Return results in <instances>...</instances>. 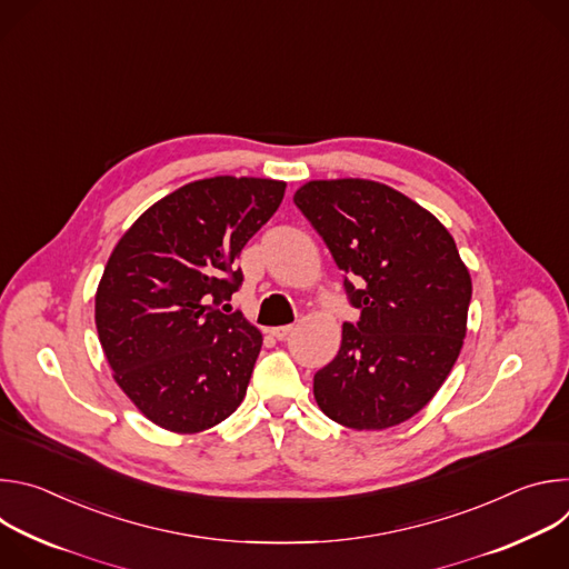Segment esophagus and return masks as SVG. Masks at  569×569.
Instances as JSON below:
<instances>
[{
    "label": "esophagus",
    "mask_w": 569,
    "mask_h": 569,
    "mask_svg": "<svg viewBox=\"0 0 569 569\" xmlns=\"http://www.w3.org/2000/svg\"><path fill=\"white\" fill-rule=\"evenodd\" d=\"M292 331H295L292 323H286V327H277V329H272V336H274L277 340H286Z\"/></svg>",
    "instance_id": "34e87169"
}]
</instances>
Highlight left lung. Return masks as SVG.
Returning a JSON list of instances; mask_svg holds the SVG:
<instances>
[{"label":"left lung","instance_id":"8db88e82","mask_svg":"<svg viewBox=\"0 0 569 569\" xmlns=\"http://www.w3.org/2000/svg\"><path fill=\"white\" fill-rule=\"evenodd\" d=\"M297 209L345 272L360 310L338 356L315 373L319 410L353 430L415 417L439 391L466 338L472 283L448 229L402 193L369 180H317Z\"/></svg>","mask_w":569,"mask_h":569}]
</instances>
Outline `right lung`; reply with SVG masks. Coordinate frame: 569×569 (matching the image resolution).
Segmentation results:
<instances>
[{"label": "right lung", "instance_id": "add662e5", "mask_svg": "<svg viewBox=\"0 0 569 569\" xmlns=\"http://www.w3.org/2000/svg\"><path fill=\"white\" fill-rule=\"evenodd\" d=\"M283 191L261 178L191 182L139 216L114 248L97 290V331L119 387L152 423L200 432L246 398L263 338L240 310H222L242 283L236 257Z\"/></svg>", "mask_w": 569, "mask_h": 569}]
</instances>
